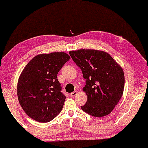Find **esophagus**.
Segmentation results:
<instances>
[{
    "label": "esophagus",
    "mask_w": 148,
    "mask_h": 148,
    "mask_svg": "<svg viewBox=\"0 0 148 148\" xmlns=\"http://www.w3.org/2000/svg\"><path fill=\"white\" fill-rule=\"evenodd\" d=\"M77 94V92L76 91H74V92H72L71 93V97H74L75 95H76Z\"/></svg>",
    "instance_id": "esophagus-1"
}]
</instances>
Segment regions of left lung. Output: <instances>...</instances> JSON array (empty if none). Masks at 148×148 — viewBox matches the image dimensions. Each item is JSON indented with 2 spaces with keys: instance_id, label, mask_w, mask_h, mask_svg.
Instances as JSON below:
<instances>
[{
  "instance_id": "obj_1",
  "label": "left lung",
  "mask_w": 148,
  "mask_h": 148,
  "mask_svg": "<svg viewBox=\"0 0 148 148\" xmlns=\"http://www.w3.org/2000/svg\"><path fill=\"white\" fill-rule=\"evenodd\" d=\"M69 54L86 79L83 90L88 99L81 109L98 118L110 114L123 93L125 76L121 66L108 53L99 50L82 49Z\"/></svg>"
}]
</instances>
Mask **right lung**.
Here are the masks:
<instances>
[{
  "label": "right lung",
  "instance_id": "1",
  "mask_svg": "<svg viewBox=\"0 0 148 148\" xmlns=\"http://www.w3.org/2000/svg\"><path fill=\"white\" fill-rule=\"evenodd\" d=\"M70 59L64 52L40 54L24 68L18 79L17 95L22 109L30 118L46 123L61 112L65 96L56 77Z\"/></svg>",
  "mask_w": 148,
  "mask_h": 148
}]
</instances>
